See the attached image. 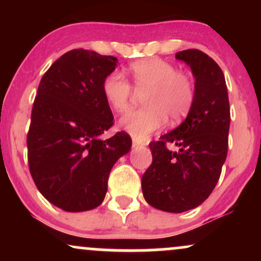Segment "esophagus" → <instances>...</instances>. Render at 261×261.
Segmentation results:
<instances>
[{"label":"esophagus","mask_w":261,"mask_h":261,"mask_svg":"<svg viewBox=\"0 0 261 261\" xmlns=\"http://www.w3.org/2000/svg\"><path fill=\"white\" fill-rule=\"evenodd\" d=\"M145 144H142V142H139L137 139L133 138V148H139V147H142Z\"/></svg>","instance_id":"esophagus-1"}]
</instances>
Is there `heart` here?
<instances>
[{
  "label": "heart",
  "mask_w": 261,
  "mask_h": 261,
  "mask_svg": "<svg viewBox=\"0 0 261 261\" xmlns=\"http://www.w3.org/2000/svg\"><path fill=\"white\" fill-rule=\"evenodd\" d=\"M129 70L135 88L147 91L144 97L146 107L124 114L119 121L121 129L141 141L165 126L167 119L176 123L190 113L196 97L195 82L190 74L177 71L172 64L158 58L139 60ZM102 91L116 112H124L129 107L132 87L119 71L107 74Z\"/></svg>",
  "instance_id": "b5f03b06"
}]
</instances>
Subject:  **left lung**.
<instances>
[{"label": "left lung", "mask_w": 261, "mask_h": 261, "mask_svg": "<svg viewBox=\"0 0 261 261\" xmlns=\"http://www.w3.org/2000/svg\"><path fill=\"white\" fill-rule=\"evenodd\" d=\"M176 59L195 77L194 106L179 126L149 144L153 160L141 179L146 202L167 213L194 209L209 197L226 162L230 124L226 80L215 60L195 48L176 53Z\"/></svg>", "instance_id": "obj_1"}]
</instances>
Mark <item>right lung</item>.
Masks as SVG:
<instances>
[{"instance_id": "1", "label": "right lung", "mask_w": 261, "mask_h": 261, "mask_svg": "<svg viewBox=\"0 0 261 261\" xmlns=\"http://www.w3.org/2000/svg\"><path fill=\"white\" fill-rule=\"evenodd\" d=\"M116 64L113 56L72 49L39 84L27 135L28 165L40 194L65 212L101 204L114 164L130 151L124 132L101 138L114 123L102 83Z\"/></svg>"}]
</instances>
